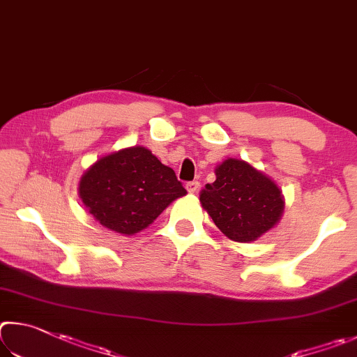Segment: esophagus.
Instances as JSON below:
<instances>
[{"label": "esophagus", "instance_id": "34e87169", "mask_svg": "<svg viewBox=\"0 0 357 357\" xmlns=\"http://www.w3.org/2000/svg\"><path fill=\"white\" fill-rule=\"evenodd\" d=\"M186 190H188L190 195H195V192L199 190V182H188L186 183Z\"/></svg>", "mask_w": 357, "mask_h": 357}]
</instances>
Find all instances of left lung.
<instances>
[{
	"instance_id": "1",
	"label": "left lung",
	"mask_w": 357,
	"mask_h": 357,
	"mask_svg": "<svg viewBox=\"0 0 357 357\" xmlns=\"http://www.w3.org/2000/svg\"><path fill=\"white\" fill-rule=\"evenodd\" d=\"M215 174V182L201 191V204L224 235L251 243L276 226L284 196L270 177L235 158L224 160Z\"/></svg>"
}]
</instances>
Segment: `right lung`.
Instances as JSON below:
<instances>
[{
	"mask_svg": "<svg viewBox=\"0 0 357 357\" xmlns=\"http://www.w3.org/2000/svg\"><path fill=\"white\" fill-rule=\"evenodd\" d=\"M78 191L96 221L122 235L141 232L186 195L172 169L142 146L102 156L83 174Z\"/></svg>",
	"mask_w": 357,
	"mask_h": 357,
	"instance_id": "add662e5",
	"label": "right lung"
}]
</instances>
